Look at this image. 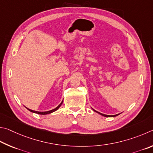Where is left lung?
I'll return each instance as SVG.
<instances>
[{"label":"left lung","mask_w":153,"mask_h":153,"mask_svg":"<svg viewBox=\"0 0 153 153\" xmlns=\"http://www.w3.org/2000/svg\"><path fill=\"white\" fill-rule=\"evenodd\" d=\"M93 111H95V112H97V113H98V114H100V115H101V116H105V117H116V116H118L119 114H116V115H114V116H109V115H105V114H101V113H100V112H98V111H95V110H94V109H93Z\"/></svg>","instance_id":"8db88e82"}]
</instances>
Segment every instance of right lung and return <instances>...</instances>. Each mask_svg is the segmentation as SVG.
<instances>
[{
	"instance_id": "right-lung-1",
	"label": "right lung",
	"mask_w": 153,
	"mask_h": 153,
	"mask_svg": "<svg viewBox=\"0 0 153 153\" xmlns=\"http://www.w3.org/2000/svg\"><path fill=\"white\" fill-rule=\"evenodd\" d=\"M62 102H63V101H62V102L60 103V105H59L58 106L56 107V108L55 109H52V110H50V111H37L31 110V109H28L27 108H26L29 111H30L31 112H33V113H36V114H41V115H46V114H49L52 113V112H53V111H55L57 110V109H58L59 108H60V107L61 106L62 104Z\"/></svg>"
}]
</instances>
